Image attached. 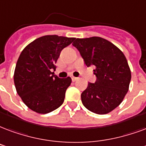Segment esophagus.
Segmentation results:
<instances>
[{
    "label": "esophagus",
    "instance_id": "obj_1",
    "mask_svg": "<svg viewBox=\"0 0 146 146\" xmlns=\"http://www.w3.org/2000/svg\"><path fill=\"white\" fill-rule=\"evenodd\" d=\"M71 78H72V80H73V82L76 81V80H78V78H77V77H75V76H72Z\"/></svg>",
    "mask_w": 146,
    "mask_h": 146
}]
</instances>
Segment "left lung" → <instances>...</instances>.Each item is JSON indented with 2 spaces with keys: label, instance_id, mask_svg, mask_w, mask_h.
<instances>
[{
  "label": "left lung",
  "instance_id": "obj_1",
  "mask_svg": "<svg viewBox=\"0 0 146 146\" xmlns=\"http://www.w3.org/2000/svg\"><path fill=\"white\" fill-rule=\"evenodd\" d=\"M73 46L87 67H95L97 80L88 83L81 94L84 106L95 114L112 111L122 102L129 88L131 74L126 57L113 43L100 37L75 38Z\"/></svg>",
  "mask_w": 146,
  "mask_h": 146
}]
</instances>
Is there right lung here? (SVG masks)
<instances>
[{"label":"right lung","mask_w":146,"mask_h":146,"mask_svg":"<svg viewBox=\"0 0 146 146\" xmlns=\"http://www.w3.org/2000/svg\"><path fill=\"white\" fill-rule=\"evenodd\" d=\"M75 38L45 35L24 48L14 73L16 90L29 108L38 114H47L63 103L66 90L72 80L54 75L57 59L62 49Z\"/></svg>","instance_id":"1"}]
</instances>
